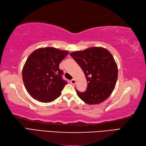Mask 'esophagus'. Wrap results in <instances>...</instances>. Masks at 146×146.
<instances>
[{
    "instance_id": "34e87169",
    "label": "esophagus",
    "mask_w": 146,
    "mask_h": 146,
    "mask_svg": "<svg viewBox=\"0 0 146 146\" xmlns=\"http://www.w3.org/2000/svg\"><path fill=\"white\" fill-rule=\"evenodd\" d=\"M70 83H71V84L75 85V84H76V80L75 79H72L71 80H70Z\"/></svg>"
}]
</instances>
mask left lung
Wrapping results in <instances>:
<instances>
[{
	"instance_id": "obj_1",
	"label": "left lung",
	"mask_w": 146,
	"mask_h": 146,
	"mask_svg": "<svg viewBox=\"0 0 146 146\" xmlns=\"http://www.w3.org/2000/svg\"><path fill=\"white\" fill-rule=\"evenodd\" d=\"M85 73L87 88L84 92L76 90L85 103L100 104L109 97L115 86L118 69L110 52L103 48H90L70 53Z\"/></svg>"
}]
</instances>
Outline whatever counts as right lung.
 I'll list each match as a JSON object with an SVG mask.
<instances>
[{
	"label": "right lung",
	"instance_id": "add662e5",
	"mask_svg": "<svg viewBox=\"0 0 146 146\" xmlns=\"http://www.w3.org/2000/svg\"><path fill=\"white\" fill-rule=\"evenodd\" d=\"M68 54V51L49 47L29 55L22 75L24 86L33 98L48 103L60 97L68 82L63 80L59 65Z\"/></svg>",
	"mask_w": 146,
	"mask_h": 146
}]
</instances>
